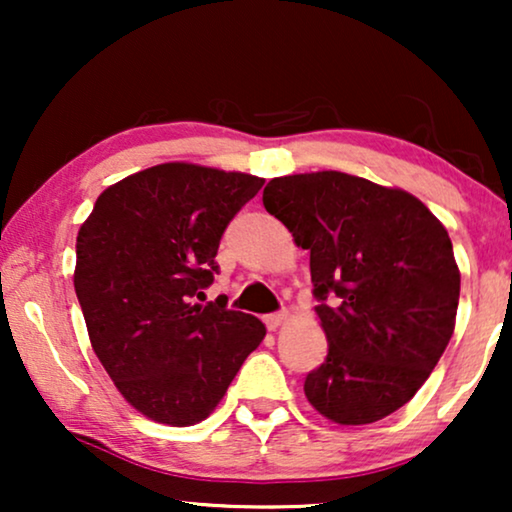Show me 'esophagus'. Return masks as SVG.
Listing matches in <instances>:
<instances>
[{
	"label": "esophagus",
	"mask_w": 512,
	"mask_h": 512,
	"mask_svg": "<svg viewBox=\"0 0 512 512\" xmlns=\"http://www.w3.org/2000/svg\"><path fill=\"white\" fill-rule=\"evenodd\" d=\"M286 317H289V314H286V312H275V314H268V317H265V326H268L270 331H277V328L282 326L284 321H286Z\"/></svg>",
	"instance_id": "1"
}]
</instances>
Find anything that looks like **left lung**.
I'll return each instance as SVG.
<instances>
[{"label":"left lung","instance_id":"obj_1","mask_svg":"<svg viewBox=\"0 0 512 512\" xmlns=\"http://www.w3.org/2000/svg\"><path fill=\"white\" fill-rule=\"evenodd\" d=\"M263 205L310 251L328 354L307 401L342 426L403 408L454 333L461 275L443 223L403 188L335 170L272 179Z\"/></svg>","mask_w":512,"mask_h":512}]
</instances>
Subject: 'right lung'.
<instances>
[{"instance_id": "obj_1", "label": "right lung", "mask_w": 512, "mask_h": 512, "mask_svg": "<svg viewBox=\"0 0 512 512\" xmlns=\"http://www.w3.org/2000/svg\"><path fill=\"white\" fill-rule=\"evenodd\" d=\"M265 179L163 163L109 186L76 237L74 289L116 389L158 424L212 415L265 338L261 319L200 305L230 219Z\"/></svg>"}]
</instances>
